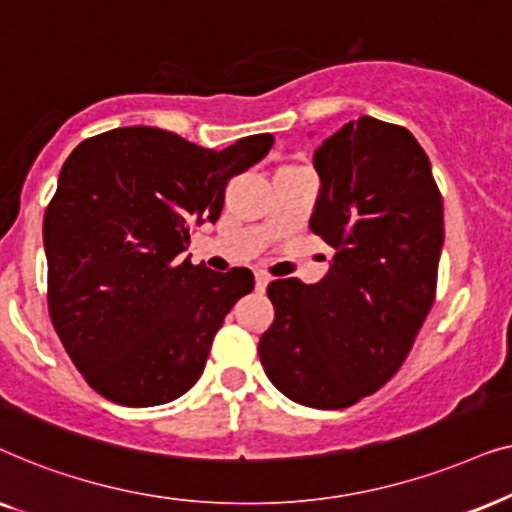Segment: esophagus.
Returning <instances> with one entry per match:
<instances>
[{
  "instance_id": "esophagus-1",
  "label": "esophagus",
  "mask_w": 512,
  "mask_h": 512,
  "mask_svg": "<svg viewBox=\"0 0 512 512\" xmlns=\"http://www.w3.org/2000/svg\"><path fill=\"white\" fill-rule=\"evenodd\" d=\"M267 285H269V276L262 274V271H257V274H255V288L262 292L264 288H267Z\"/></svg>"
}]
</instances>
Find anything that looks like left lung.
Segmentation results:
<instances>
[{"mask_svg": "<svg viewBox=\"0 0 512 512\" xmlns=\"http://www.w3.org/2000/svg\"><path fill=\"white\" fill-rule=\"evenodd\" d=\"M311 231L335 248L316 285L271 281L264 372L299 405L342 410L379 391L410 356L435 302L445 241L431 161L403 126L360 117L313 154Z\"/></svg>", "mask_w": 512, "mask_h": 512, "instance_id": "left-lung-1", "label": "left lung"}]
</instances>
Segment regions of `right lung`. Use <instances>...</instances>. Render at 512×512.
<instances>
[{
	"label": "right lung",
	"instance_id": "add662e5",
	"mask_svg": "<svg viewBox=\"0 0 512 512\" xmlns=\"http://www.w3.org/2000/svg\"><path fill=\"white\" fill-rule=\"evenodd\" d=\"M269 133L222 152L149 126L81 142L44 215L49 316L67 356L102 398L163 405L187 393L248 269L215 274L185 250L215 222L224 187L264 159Z\"/></svg>",
	"mask_w": 512,
	"mask_h": 512
}]
</instances>
